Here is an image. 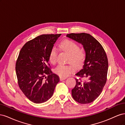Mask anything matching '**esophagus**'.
<instances>
[{
  "mask_svg": "<svg viewBox=\"0 0 125 125\" xmlns=\"http://www.w3.org/2000/svg\"><path fill=\"white\" fill-rule=\"evenodd\" d=\"M59 79H60V81H62L63 80H65V79H66V77H60L59 78Z\"/></svg>",
  "mask_w": 125,
  "mask_h": 125,
  "instance_id": "34e87169",
  "label": "esophagus"
}]
</instances>
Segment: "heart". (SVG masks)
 <instances>
[{
	"mask_svg": "<svg viewBox=\"0 0 125 125\" xmlns=\"http://www.w3.org/2000/svg\"><path fill=\"white\" fill-rule=\"evenodd\" d=\"M60 47L62 51L69 54L68 62H70L77 68L81 67L83 64L86 57V53L83 49L80 48L79 45L74 41L65 40L60 44ZM58 50L56 47H53L50 51L49 60L51 63H55L57 58ZM74 70L73 65H62L60 64L55 69V73L59 76L66 77L71 73Z\"/></svg>",
	"mask_w": 125,
	"mask_h": 125,
	"instance_id": "b5f03b06",
	"label": "heart"
}]
</instances>
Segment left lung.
<instances>
[{"label":"left lung","instance_id":"8db88e82","mask_svg":"<svg viewBox=\"0 0 125 125\" xmlns=\"http://www.w3.org/2000/svg\"><path fill=\"white\" fill-rule=\"evenodd\" d=\"M67 37L81 43L86 53L82 68L75 75L76 84L71 90L73 99L80 104H88L99 96L106 82L108 59L103 46L89 34L70 33ZM84 78L85 81L81 79Z\"/></svg>","mask_w":125,"mask_h":125}]
</instances>
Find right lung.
<instances>
[{
  "mask_svg": "<svg viewBox=\"0 0 125 125\" xmlns=\"http://www.w3.org/2000/svg\"><path fill=\"white\" fill-rule=\"evenodd\" d=\"M60 35L61 34L38 36L26 42L20 51L16 64L18 85L25 96L33 103L48 101L59 81V77L51 70L48 61L50 51ZM46 75L48 78L44 82Z\"/></svg>",
  "mask_w": 125,
  "mask_h": 125,
  "instance_id": "obj_1",
  "label": "right lung"
}]
</instances>
